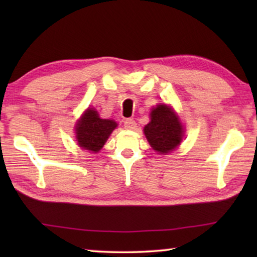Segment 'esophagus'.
<instances>
[{"label": "esophagus", "instance_id": "obj_1", "mask_svg": "<svg viewBox=\"0 0 257 257\" xmlns=\"http://www.w3.org/2000/svg\"><path fill=\"white\" fill-rule=\"evenodd\" d=\"M124 128L128 130H134L136 128V122L133 119H125L124 120Z\"/></svg>", "mask_w": 257, "mask_h": 257}]
</instances>
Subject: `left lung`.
Instances as JSON below:
<instances>
[{
    "label": "left lung",
    "mask_w": 257,
    "mask_h": 257,
    "mask_svg": "<svg viewBox=\"0 0 257 257\" xmlns=\"http://www.w3.org/2000/svg\"><path fill=\"white\" fill-rule=\"evenodd\" d=\"M144 134L153 150L167 154L180 144L184 129L171 108L160 104L152 110L151 122L145 125Z\"/></svg>",
    "instance_id": "obj_1"
}]
</instances>
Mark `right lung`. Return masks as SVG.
<instances>
[{
	"instance_id": "1",
	"label": "right lung",
	"mask_w": 257,
	"mask_h": 257,
	"mask_svg": "<svg viewBox=\"0 0 257 257\" xmlns=\"http://www.w3.org/2000/svg\"><path fill=\"white\" fill-rule=\"evenodd\" d=\"M116 127L113 120L101 119L97 111L88 108L76 125L78 144L84 150L98 152Z\"/></svg>"
}]
</instances>
